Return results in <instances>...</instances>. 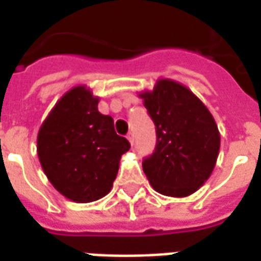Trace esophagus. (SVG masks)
Returning <instances> with one entry per match:
<instances>
[{
	"instance_id": "obj_1",
	"label": "esophagus",
	"mask_w": 261,
	"mask_h": 261,
	"mask_svg": "<svg viewBox=\"0 0 261 261\" xmlns=\"http://www.w3.org/2000/svg\"><path fill=\"white\" fill-rule=\"evenodd\" d=\"M127 140L130 141L131 145H134V134H133V133H128V134H127Z\"/></svg>"
}]
</instances>
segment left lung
Returning <instances> with one entry per match:
<instances>
[{"label":"left lung","instance_id":"obj_1","mask_svg":"<svg viewBox=\"0 0 261 261\" xmlns=\"http://www.w3.org/2000/svg\"><path fill=\"white\" fill-rule=\"evenodd\" d=\"M140 97L156 130V147L142 162L144 173L164 196H190L217 164L221 137L213 114L189 88L166 78Z\"/></svg>","mask_w":261,"mask_h":261}]
</instances>
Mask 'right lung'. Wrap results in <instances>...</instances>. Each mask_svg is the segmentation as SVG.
<instances>
[{"mask_svg": "<svg viewBox=\"0 0 261 261\" xmlns=\"http://www.w3.org/2000/svg\"><path fill=\"white\" fill-rule=\"evenodd\" d=\"M99 97L85 85L64 93L37 134V156L54 189L75 202H91L112 190L130 142L113 119L97 110Z\"/></svg>", "mask_w": 261, "mask_h": 261, "instance_id": "add662e5", "label": "right lung"}]
</instances>
